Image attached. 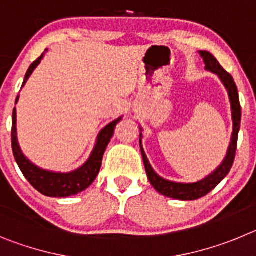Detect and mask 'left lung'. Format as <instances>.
Segmentation results:
<instances>
[{
  "instance_id": "1",
  "label": "left lung",
  "mask_w": 256,
  "mask_h": 256,
  "mask_svg": "<svg viewBox=\"0 0 256 256\" xmlns=\"http://www.w3.org/2000/svg\"><path fill=\"white\" fill-rule=\"evenodd\" d=\"M201 58H204L205 68L206 70H210L212 73H216V76L220 78L224 87L227 88L228 96H230V108H232V120H234V132H232V138H230V148H228L227 155H226L224 160L219 165V168H216V172H212L210 176L204 178L202 180H198L196 183H177L170 182L154 172L151 168L150 162H148V158L144 155V151L142 148L141 140H140V146H141L142 159H144V169H146V174L152 184L154 188L158 192H160L162 195L168 196L172 198H177V200H198V198H202V196L208 195L212 190L216 188L219 183L223 180V178L230 173L232 165L234 162V155H236L237 148V138H238V130H240V123H241V105H240L238 100V91H237L236 83H234V78L230 73H227L220 64L218 62L214 56L208 51H200ZM142 136V134H140Z\"/></svg>"
}]
</instances>
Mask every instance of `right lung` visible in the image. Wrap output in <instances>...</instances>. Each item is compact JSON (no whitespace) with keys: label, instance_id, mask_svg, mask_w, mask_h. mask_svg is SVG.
Returning a JSON list of instances; mask_svg holds the SVG:
<instances>
[{"label":"right lung","instance_id":"1","mask_svg":"<svg viewBox=\"0 0 256 256\" xmlns=\"http://www.w3.org/2000/svg\"><path fill=\"white\" fill-rule=\"evenodd\" d=\"M42 58H44V54L37 60L33 61V64L29 66L22 86L26 84L30 74L33 73V70L40 62ZM18 98H19V96L16 97L15 102H18ZM120 119L122 118H118L116 120L108 124L101 130L98 137H97L96 146H94L90 159L80 168L74 172H70V173H54V172L38 168L22 155L16 138V110L14 108L12 128H11V146H12L14 156H15V160L19 165L20 170L24 174V177L42 195L50 196V198H68V196L76 195V194L84 191L87 187L91 186L92 182L96 180L97 174L101 168L104 152H105L108 142L114 134L115 126L120 122Z\"/></svg>","mask_w":256,"mask_h":256}]
</instances>
